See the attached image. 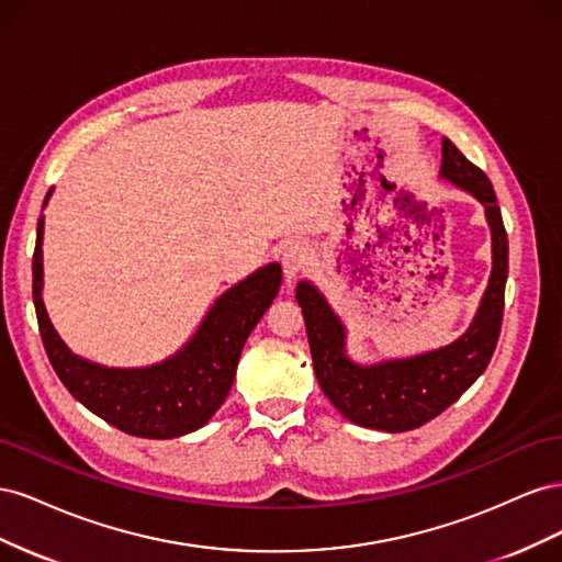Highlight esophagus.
<instances>
[{
    "label": "esophagus",
    "instance_id": "esophagus-1",
    "mask_svg": "<svg viewBox=\"0 0 562 562\" xmlns=\"http://www.w3.org/2000/svg\"><path fill=\"white\" fill-rule=\"evenodd\" d=\"M281 265H283V277L288 283H293L300 271L310 265V250L304 244L295 241L288 246L281 255Z\"/></svg>",
    "mask_w": 562,
    "mask_h": 562
}]
</instances>
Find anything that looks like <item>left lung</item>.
I'll use <instances>...</instances> for the list:
<instances>
[{"instance_id":"1","label":"left lung","mask_w":562,"mask_h":562,"mask_svg":"<svg viewBox=\"0 0 562 562\" xmlns=\"http://www.w3.org/2000/svg\"><path fill=\"white\" fill-rule=\"evenodd\" d=\"M485 209L492 236V271L471 326L454 342L405 359L359 363L347 351V326L312 281H300L295 300L304 314L316 380L349 422L378 431H411L438 417L483 375L495 353L508 277V239L487 176L443 138L440 173Z\"/></svg>"}]
</instances>
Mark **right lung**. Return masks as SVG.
Wrapping results in <instances>:
<instances>
[{
	"label": "right lung",
	"mask_w": 562,
	"mask_h": 562,
	"mask_svg": "<svg viewBox=\"0 0 562 562\" xmlns=\"http://www.w3.org/2000/svg\"><path fill=\"white\" fill-rule=\"evenodd\" d=\"M54 190H48L44 206ZM44 215L32 258V297L48 361L67 391L93 415L140 438H180L201 429L225 403L248 335L281 285V265L269 262L215 300L187 345L161 363L110 368L72 353L44 307Z\"/></svg>",
	"instance_id": "obj_1"
}]
</instances>
